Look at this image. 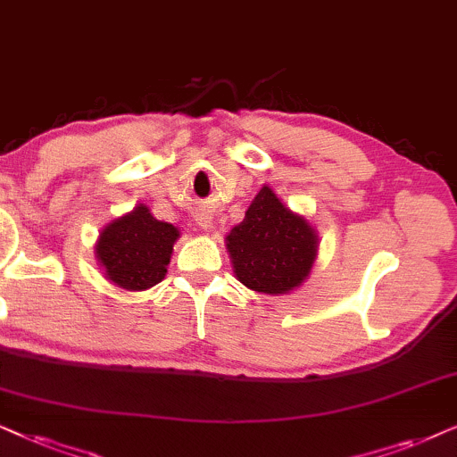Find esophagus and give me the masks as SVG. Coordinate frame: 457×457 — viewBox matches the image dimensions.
Returning <instances> with one entry per match:
<instances>
[{"instance_id": "obj_1", "label": "esophagus", "mask_w": 457, "mask_h": 457, "mask_svg": "<svg viewBox=\"0 0 457 457\" xmlns=\"http://www.w3.org/2000/svg\"><path fill=\"white\" fill-rule=\"evenodd\" d=\"M196 223H198L200 229H211L212 228V217L209 215V212L200 211V212H196Z\"/></svg>"}]
</instances>
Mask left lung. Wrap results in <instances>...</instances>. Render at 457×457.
<instances>
[{"label":"left lung","instance_id":"obj_1","mask_svg":"<svg viewBox=\"0 0 457 457\" xmlns=\"http://www.w3.org/2000/svg\"><path fill=\"white\" fill-rule=\"evenodd\" d=\"M234 273L246 288L286 295L299 288L318 254V234L305 217L292 212L270 186L248 206L245 221L228 234Z\"/></svg>","mask_w":457,"mask_h":457}]
</instances>
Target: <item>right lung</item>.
Returning a JSON list of instances; mask_svg holds the SVG:
<instances>
[{"instance_id": "add662e5", "label": "right lung", "mask_w": 457, "mask_h": 457, "mask_svg": "<svg viewBox=\"0 0 457 457\" xmlns=\"http://www.w3.org/2000/svg\"><path fill=\"white\" fill-rule=\"evenodd\" d=\"M179 229L158 221L145 204L114 219L102 229L96 259L104 278L123 290H145L162 282Z\"/></svg>"}]
</instances>
